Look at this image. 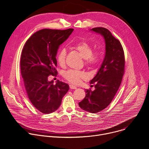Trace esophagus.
<instances>
[{
    "instance_id": "1",
    "label": "esophagus",
    "mask_w": 149,
    "mask_h": 149,
    "mask_svg": "<svg viewBox=\"0 0 149 149\" xmlns=\"http://www.w3.org/2000/svg\"><path fill=\"white\" fill-rule=\"evenodd\" d=\"M70 88L71 89H77V88L76 86H74V85H72V84H70Z\"/></svg>"
}]
</instances>
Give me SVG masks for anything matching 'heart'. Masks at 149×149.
I'll use <instances>...</instances> for the list:
<instances>
[{
    "instance_id": "heart-1",
    "label": "heart",
    "mask_w": 149,
    "mask_h": 149,
    "mask_svg": "<svg viewBox=\"0 0 149 149\" xmlns=\"http://www.w3.org/2000/svg\"><path fill=\"white\" fill-rule=\"evenodd\" d=\"M72 47L81 55L84 59V63L86 66L88 68H93L97 66L101 59V54L99 51L93 52L91 45L87 42L82 40L73 44ZM67 52L65 49H61L56 55V61L58 64L63 66L65 64ZM68 81L72 84H78L82 79L86 78V74L82 71L75 70H68L63 74Z\"/></svg>"
}]
</instances>
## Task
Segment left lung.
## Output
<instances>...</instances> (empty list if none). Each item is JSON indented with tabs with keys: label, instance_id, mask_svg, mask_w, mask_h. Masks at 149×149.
<instances>
[{
	"label": "left lung",
	"instance_id": "1",
	"mask_svg": "<svg viewBox=\"0 0 149 149\" xmlns=\"http://www.w3.org/2000/svg\"><path fill=\"white\" fill-rule=\"evenodd\" d=\"M91 31L103 36L105 53L102 64L95 76L90 81L95 90H86V97L79 102L82 110L96 113L111 103L121 83L124 72L125 58L120 42L106 28H94Z\"/></svg>",
	"mask_w": 149,
	"mask_h": 149
}]
</instances>
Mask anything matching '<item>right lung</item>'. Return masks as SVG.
I'll list each match as a JSON object with an SVG mask.
<instances>
[{
  "label": "right lung",
  "mask_w": 149,
  "mask_h": 149,
  "mask_svg": "<svg viewBox=\"0 0 149 149\" xmlns=\"http://www.w3.org/2000/svg\"><path fill=\"white\" fill-rule=\"evenodd\" d=\"M73 31L41 29L28 39L22 49L20 71L25 90L32 105L44 114L58 110L69 90L68 84L57 80L54 85L48 76L57 73L58 49Z\"/></svg>",
  "instance_id": "obj_1"
}]
</instances>
